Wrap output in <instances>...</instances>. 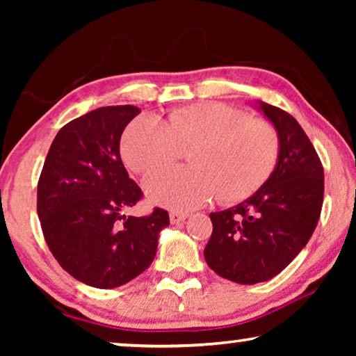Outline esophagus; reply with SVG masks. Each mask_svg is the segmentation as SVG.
<instances>
[{
    "label": "esophagus",
    "instance_id": "obj_1",
    "mask_svg": "<svg viewBox=\"0 0 356 356\" xmlns=\"http://www.w3.org/2000/svg\"><path fill=\"white\" fill-rule=\"evenodd\" d=\"M186 216L188 213H182V212H171L170 213V221L171 225H179V222H182L186 220Z\"/></svg>",
    "mask_w": 356,
    "mask_h": 356
}]
</instances>
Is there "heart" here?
<instances>
[{
  "label": "heart",
  "instance_id": "heart-1",
  "mask_svg": "<svg viewBox=\"0 0 356 356\" xmlns=\"http://www.w3.org/2000/svg\"><path fill=\"white\" fill-rule=\"evenodd\" d=\"M190 168L166 170L144 182L152 202L191 210L218 196L222 202L246 200L265 184L280 156V135L268 120L238 108L204 102L177 108L166 122L155 116L131 120L120 141L131 171L149 174L177 160L191 147Z\"/></svg>",
  "mask_w": 356,
  "mask_h": 356
}]
</instances>
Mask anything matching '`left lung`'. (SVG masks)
Returning a JSON list of instances; mask_svg holds the SVG:
<instances>
[{
    "label": "left lung",
    "instance_id": "obj_1",
    "mask_svg": "<svg viewBox=\"0 0 356 356\" xmlns=\"http://www.w3.org/2000/svg\"><path fill=\"white\" fill-rule=\"evenodd\" d=\"M280 135L275 171L248 200L210 213L204 257L221 278L256 284L281 273L308 243L323 204V166L301 125L278 106L261 104Z\"/></svg>",
    "mask_w": 356,
    "mask_h": 356
}]
</instances>
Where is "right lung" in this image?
Here are the masks:
<instances>
[{
    "mask_svg": "<svg viewBox=\"0 0 356 356\" xmlns=\"http://www.w3.org/2000/svg\"><path fill=\"white\" fill-rule=\"evenodd\" d=\"M141 110L102 106L65 124L48 150L38 184V215L59 265L84 284L113 289L152 264L166 210L124 212L143 197L119 154L124 129Z\"/></svg>",
    "mask_w": 356,
    "mask_h": 356,
    "instance_id": "right-lung-1",
    "label": "right lung"
}]
</instances>
